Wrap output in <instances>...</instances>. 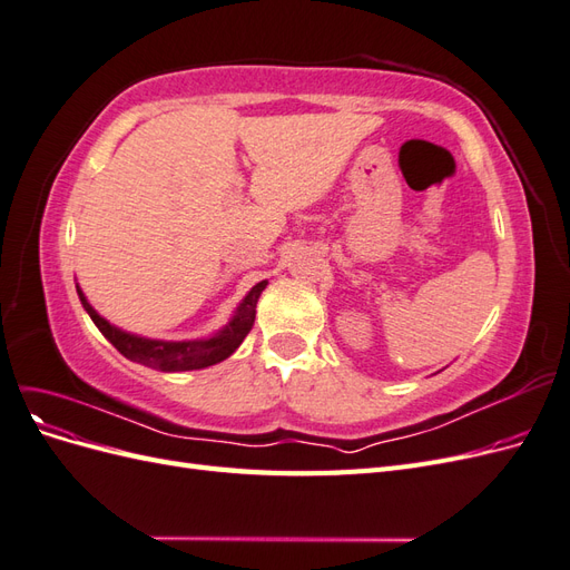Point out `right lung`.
<instances>
[{
    "label": "right lung",
    "instance_id": "obj_1",
    "mask_svg": "<svg viewBox=\"0 0 570 570\" xmlns=\"http://www.w3.org/2000/svg\"><path fill=\"white\" fill-rule=\"evenodd\" d=\"M264 287H266V281L252 287L245 302L239 304L235 318L223 327L220 333H216L209 340H195V342H161V340H147V337L124 333L118 331V327H114L109 321L101 318L88 304V299H85L80 289H78V297L85 306V312L90 314V318L101 331V335H105L126 358L135 361V364L159 368V371H197L228 358L239 344H243V340L249 335L254 325L256 302H258V295L264 292Z\"/></svg>",
    "mask_w": 570,
    "mask_h": 570
}]
</instances>
